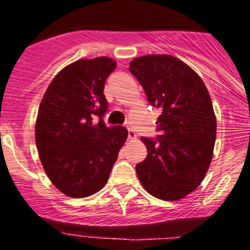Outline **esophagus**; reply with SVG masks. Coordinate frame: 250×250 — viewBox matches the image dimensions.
I'll list each match as a JSON object with an SVG mask.
<instances>
[{"instance_id": "obj_1", "label": "esophagus", "mask_w": 250, "mask_h": 250, "mask_svg": "<svg viewBox=\"0 0 250 250\" xmlns=\"http://www.w3.org/2000/svg\"><path fill=\"white\" fill-rule=\"evenodd\" d=\"M128 140H136V134H135V131L133 129L128 128Z\"/></svg>"}]
</instances>
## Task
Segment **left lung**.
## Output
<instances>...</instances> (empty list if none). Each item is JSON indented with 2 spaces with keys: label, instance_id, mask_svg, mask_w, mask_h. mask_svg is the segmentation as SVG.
Wrapping results in <instances>:
<instances>
[{
  "label": "left lung",
  "instance_id": "8db88e82",
  "mask_svg": "<svg viewBox=\"0 0 250 250\" xmlns=\"http://www.w3.org/2000/svg\"><path fill=\"white\" fill-rule=\"evenodd\" d=\"M129 70L149 103L161 109L159 140L141 137L148 154L136 165L140 182L160 200L183 199L201 185L213 159L216 117L208 89L188 64L171 55L136 57Z\"/></svg>",
  "mask_w": 250,
  "mask_h": 250
}]
</instances>
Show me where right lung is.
I'll use <instances>...</instances> for the list:
<instances>
[{
    "instance_id": "add662e5",
    "label": "right lung",
    "mask_w": 250,
    "mask_h": 250,
    "mask_svg": "<svg viewBox=\"0 0 250 250\" xmlns=\"http://www.w3.org/2000/svg\"><path fill=\"white\" fill-rule=\"evenodd\" d=\"M116 68L110 57L82 59L60 71L45 90L35 125L39 156L55 187L74 199L104 187L120 149L125 127H107L108 102L103 89ZM99 116L100 121L92 122Z\"/></svg>"
}]
</instances>
